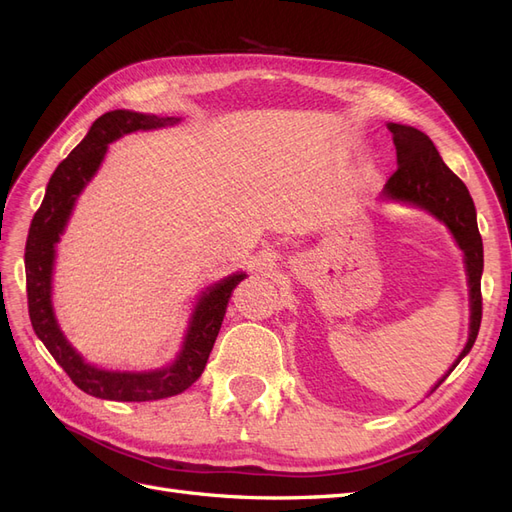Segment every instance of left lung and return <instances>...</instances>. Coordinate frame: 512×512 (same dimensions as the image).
<instances>
[{
  "label": "left lung",
  "instance_id": "left-lung-1",
  "mask_svg": "<svg viewBox=\"0 0 512 512\" xmlns=\"http://www.w3.org/2000/svg\"><path fill=\"white\" fill-rule=\"evenodd\" d=\"M397 151V170L384 185V196L404 200L431 211L451 228L455 241L466 254L470 282V339L459 354L457 363L470 352L476 342L483 318V294H480V273H483V239L476 224V209L472 196L451 168H448L436 145L421 130L389 123ZM457 363L453 367H457ZM453 371V369H451ZM444 380V378H442ZM440 380V382H442ZM440 382L436 386H440Z\"/></svg>",
  "mask_w": 512,
  "mask_h": 512
}]
</instances>
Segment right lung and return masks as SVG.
Listing matches in <instances>:
<instances>
[{
	"instance_id": "add662e5",
	"label": "right lung",
	"mask_w": 512,
	"mask_h": 512,
	"mask_svg": "<svg viewBox=\"0 0 512 512\" xmlns=\"http://www.w3.org/2000/svg\"><path fill=\"white\" fill-rule=\"evenodd\" d=\"M173 117H156L132 111H111L98 117L81 145L72 149L70 156L61 162L46 185V194L40 209L36 211L25 243V275H27V307L29 320L42 344L53 354V359L66 371L70 380L87 395L113 401H151L183 393L192 386L207 365L213 350L215 337L220 333L226 305L232 290L243 280V273L230 275L215 284L200 299L185 346L179 361L166 369L147 371V374H119L87 365L72 350L61 335L53 307H51V273L55 258V243L59 241L68 215L74 207L76 196L81 194L85 183L94 177L106 147L121 134L134 130H151L175 123Z\"/></svg>"
}]
</instances>
